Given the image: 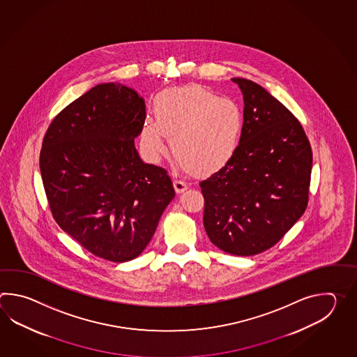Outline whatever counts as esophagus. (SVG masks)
<instances>
[{"mask_svg": "<svg viewBox=\"0 0 357 357\" xmlns=\"http://www.w3.org/2000/svg\"><path fill=\"white\" fill-rule=\"evenodd\" d=\"M174 188H175V191L177 194H181L185 190L188 189V183L182 181V180H175L174 181Z\"/></svg>", "mask_w": 357, "mask_h": 357, "instance_id": "obj_1", "label": "esophagus"}]
</instances>
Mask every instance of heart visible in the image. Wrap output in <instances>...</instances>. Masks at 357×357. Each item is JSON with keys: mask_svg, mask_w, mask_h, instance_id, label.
Returning <instances> with one entry per match:
<instances>
[{"mask_svg": "<svg viewBox=\"0 0 357 357\" xmlns=\"http://www.w3.org/2000/svg\"><path fill=\"white\" fill-rule=\"evenodd\" d=\"M155 120L146 119L140 134L143 152L157 160L171 137L177 160L211 174L235 158L243 140V114L235 102L199 85L162 91L154 103Z\"/></svg>", "mask_w": 357, "mask_h": 357, "instance_id": "b5f03b06", "label": "heart"}]
</instances>
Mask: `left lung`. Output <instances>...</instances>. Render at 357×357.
<instances>
[{
  "label": "left lung",
  "mask_w": 357,
  "mask_h": 357,
  "mask_svg": "<svg viewBox=\"0 0 357 357\" xmlns=\"http://www.w3.org/2000/svg\"><path fill=\"white\" fill-rule=\"evenodd\" d=\"M243 96V140L226 167L200 182L209 240L232 255L271 249L309 202L312 152L300 121L272 94L234 77Z\"/></svg>",
  "instance_id": "8db88e82"
}]
</instances>
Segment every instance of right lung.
<instances>
[{
  "mask_svg": "<svg viewBox=\"0 0 357 357\" xmlns=\"http://www.w3.org/2000/svg\"><path fill=\"white\" fill-rule=\"evenodd\" d=\"M144 99L119 83L99 84L54 117L39 167L54 220L96 257H139L175 197L165 168L140 160L134 139Z\"/></svg>",
  "mask_w": 357,
  "mask_h": 357,
  "instance_id": "obj_1",
  "label": "right lung"
}]
</instances>
